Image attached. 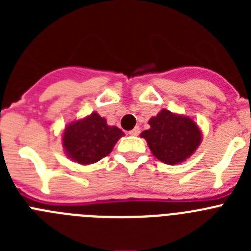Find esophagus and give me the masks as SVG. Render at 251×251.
<instances>
[{
  "instance_id": "esophagus-1",
  "label": "esophagus",
  "mask_w": 251,
  "mask_h": 251,
  "mask_svg": "<svg viewBox=\"0 0 251 251\" xmlns=\"http://www.w3.org/2000/svg\"><path fill=\"white\" fill-rule=\"evenodd\" d=\"M139 132H141L139 127H136V128H133L132 130H129V132H128V133H129L130 136H138Z\"/></svg>"
}]
</instances>
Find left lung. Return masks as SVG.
I'll return each instance as SVG.
<instances>
[{
    "label": "left lung",
    "instance_id": "left-lung-1",
    "mask_svg": "<svg viewBox=\"0 0 251 251\" xmlns=\"http://www.w3.org/2000/svg\"><path fill=\"white\" fill-rule=\"evenodd\" d=\"M150 129L142 132L153 156L167 165L181 163L201 143V132L197 124L186 115L162 109L148 122Z\"/></svg>",
    "mask_w": 251,
    "mask_h": 251
}]
</instances>
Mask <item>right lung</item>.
<instances>
[{
  "label": "right lung",
  "mask_w": 251,
  "mask_h": 251,
  "mask_svg": "<svg viewBox=\"0 0 251 251\" xmlns=\"http://www.w3.org/2000/svg\"><path fill=\"white\" fill-rule=\"evenodd\" d=\"M124 133L118 127H110L98 113L69 123L63 136V146L73 161L80 165L95 163L112 152Z\"/></svg>",
  "instance_id": "add662e5"
}]
</instances>
